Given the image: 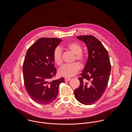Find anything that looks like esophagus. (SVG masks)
I'll use <instances>...</instances> for the list:
<instances>
[{
  "label": "esophagus",
  "instance_id": "esophagus-1",
  "mask_svg": "<svg viewBox=\"0 0 132 132\" xmlns=\"http://www.w3.org/2000/svg\"><path fill=\"white\" fill-rule=\"evenodd\" d=\"M71 79V78H68V77H65V81H69Z\"/></svg>",
  "mask_w": 132,
  "mask_h": 132
}]
</instances>
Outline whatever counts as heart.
Segmentation results:
<instances>
[{
    "label": "heart",
    "instance_id": "1",
    "mask_svg": "<svg viewBox=\"0 0 132 132\" xmlns=\"http://www.w3.org/2000/svg\"><path fill=\"white\" fill-rule=\"evenodd\" d=\"M68 49L76 55V59L81 64L85 61V56L82 53V48L81 46L76 42H72L67 46ZM62 52L59 47H57L53 52V60L57 65H61L62 64ZM80 69V66L78 63H74L71 64H65L62 66L58 71L59 74L65 77H71L75 75Z\"/></svg>",
    "mask_w": 132,
    "mask_h": 132
}]
</instances>
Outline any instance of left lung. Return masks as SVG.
Masks as SVG:
<instances>
[{"instance_id": "8db88e82", "label": "left lung", "mask_w": 132, "mask_h": 132, "mask_svg": "<svg viewBox=\"0 0 132 132\" xmlns=\"http://www.w3.org/2000/svg\"><path fill=\"white\" fill-rule=\"evenodd\" d=\"M77 38L86 45L88 56L81 77L79 78L80 86L75 90L74 94L80 103L90 105L101 97L106 89L111 64L107 50L97 38L92 36Z\"/></svg>"}]
</instances>
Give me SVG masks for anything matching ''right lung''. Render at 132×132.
<instances>
[{"mask_svg": "<svg viewBox=\"0 0 132 132\" xmlns=\"http://www.w3.org/2000/svg\"><path fill=\"white\" fill-rule=\"evenodd\" d=\"M62 39L40 38L27 50L23 65L25 88L37 103L46 105L52 103L58 94L59 84L64 78L53 80L56 74L53 52Z\"/></svg>", "mask_w": 132, "mask_h": 132, "instance_id": "1", "label": "right lung"}]
</instances>
